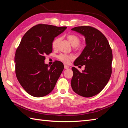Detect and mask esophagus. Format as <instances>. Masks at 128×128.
I'll use <instances>...</instances> for the list:
<instances>
[{
  "label": "esophagus",
  "instance_id": "obj_1",
  "mask_svg": "<svg viewBox=\"0 0 128 128\" xmlns=\"http://www.w3.org/2000/svg\"><path fill=\"white\" fill-rule=\"evenodd\" d=\"M64 68L65 69H68V68H69V66H67V65L65 64L64 65Z\"/></svg>",
  "mask_w": 128,
  "mask_h": 128
}]
</instances>
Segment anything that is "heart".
I'll list each match as a JSON object with an SVG mask.
<instances>
[{"label":"heart","instance_id":"1","mask_svg":"<svg viewBox=\"0 0 128 128\" xmlns=\"http://www.w3.org/2000/svg\"><path fill=\"white\" fill-rule=\"evenodd\" d=\"M67 39L70 44L72 45L73 47L78 46L79 44L80 43V38L78 36L74 34H70L67 36ZM60 40V37L56 38L55 40H53L52 43V47L54 49H56L58 46V44ZM58 59L60 60V61L65 62V63H68L69 61L71 59H73V56L71 55H66V54H61L58 56Z\"/></svg>","mask_w":128,"mask_h":128}]
</instances>
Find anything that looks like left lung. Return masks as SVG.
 I'll return each mask as SVG.
<instances>
[{
	"mask_svg": "<svg viewBox=\"0 0 128 128\" xmlns=\"http://www.w3.org/2000/svg\"><path fill=\"white\" fill-rule=\"evenodd\" d=\"M85 38L86 46L74 62L75 66L85 65L82 72L72 67L71 80L73 90L80 96L92 97L102 90L111 77L112 52L104 34L90 26L72 29Z\"/></svg>",
	"mask_w": 128,
	"mask_h": 128,
	"instance_id": "8db88e82",
	"label": "left lung"
}]
</instances>
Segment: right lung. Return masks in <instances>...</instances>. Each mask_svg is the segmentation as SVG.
<instances>
[{
  "label": "right lung",
  "mask_w": 128,
  "mask_h": 128,
  "mask_svg": "<svg viewBox=\"0 0 128 128\" xmlns=\"http://www.w3.org/2000/svg\"><path fill=\"white\" fill-rule=\"evenodd\" d=\"M66 26L38 24L23 36L14 56L15 72L21 86L34 97L46 96L53 90L64 69L61 62L50 66L44 63L45 56L52 51L54 38Z\"/></svg>",
  "instance_id": "obj_1"
}]
</instances>
